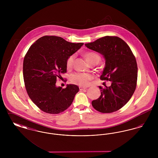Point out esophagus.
<instances>
[{"label":"esophagus","instance_id":"34e87169","mask_svg":"<svg viewBox=\"0 0 158 158\" xmlns=\"http://www.w3.org/2000/svg\"><path fill=\"white\" fill-rule=\"evenodd\" d=\"M86 89V88H83V87H82V86H79V90H84V89Z\"/></svg>","mask_w":158,"mask_h":158}]
</instances>
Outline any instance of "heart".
<instances>
[{"label":"heart","instance_id":"heart-1","mask_svg":"<svg viewBox=\"0 0 158 158\" xmlns=\"http://www.w3.org/2000/svg\"><path fill=\"white\" fill-rule=\"evenodd\" d=\"M84 57L86 61L91 64H97L101 61L100 56L97 53L93 52H89L84 54ZM75 59V56L72 55L68 57L66 61V68L70 69L72 67L73 61ZM92 79L91 76L86 73H75L71 76L72 82L76 85L81 86H87L89 85V82Z\"/></svg>","mask_w":158,"mask_h":158}]
</instances>
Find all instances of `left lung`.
<instances>
[{"instance_id":"1","label":"left lung","mask_w":158,"mask_h":158,"mask_svg":"<svg viewBox=\"0 0 158 158\" xmlns=\"http://www.w3.org/2000/svg\"><path fill=\"white\" fill-rule=\"evenodd\" d=\"M85 45L104 56L105 66L100 79L111 82L110 86H99L101 96L92 101V105L102 113L120 110L127 103L136 88L137 65L134 54L127 44L118 37L105 36Z\"/></svg>"}]
</instances>
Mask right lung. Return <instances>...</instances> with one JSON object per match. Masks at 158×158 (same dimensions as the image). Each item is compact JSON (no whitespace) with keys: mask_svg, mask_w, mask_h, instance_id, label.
Instances as JSON below:
<instances>
[{"mask_svg":"<svg viewBox=\"0 0 158 158\" xmlns=\"http://www.w3.org/2000/svg\"><path fill=\"white\" fill-rule=\"evenodd\" d=\"M83 45L60 37L45 35L30 47L23 59V80L29 97L43 111L59 114L72 104L79 87L69 84L62 89L56 83L67 71L68 57Z\"/></svg>","mask_w":158,"mask_h":158,"instance_id":"obj_1","label":"right lung"}]
</instances>
